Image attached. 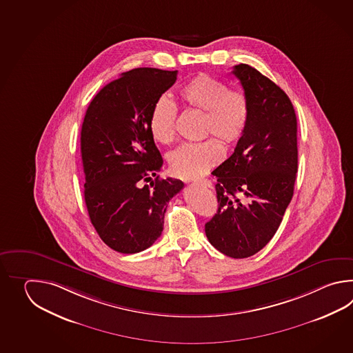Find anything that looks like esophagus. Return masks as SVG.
Returning <instances> with one entry per match:
<instances>
[{"label":"esophagus","mask_w":353,"mask_h":353,"mask_svg":"<svg viewBox=\"0 0 353 353\" xmlns=\"http://www.w3.org/2000/svg\"><path fill=\"white\" fill-rule=\"evenodd\" d=\"M194 184H196V185H201V187L204 188L212 187V183H210V180L208 179L194 180Z\"/></svg>","instance_id":"obj_1"}]
</instances>
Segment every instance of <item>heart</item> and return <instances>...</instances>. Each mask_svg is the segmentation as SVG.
<instances>
[{"instance_id":"heart-1","label":"heart","mask_w":353,"mask_h":353,"mask_svg":"<svg viewBox=\"0 0 353 353\" xmlns=\"http://www.w3.org/2000/svg\"><path fill=\"white\" fill-rule=\"evenodd\" d=\"M180 101L189 110L203 112L202 135H212L223 146H232L248 128L250 103L241 90H228L225 82L208 74L192 78L180 90ZM176 107L160 97L151 108L149 128L154 140L169 145L176 135ZM222 158V148L213 139L185 143L169 155V165L179 178H196L207 173Z\"/></svg>"}]
</instances>
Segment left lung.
<instances>
[{
	"label": "left lung",
	"instance_id": "1",
	"mask_svg": "<svg viewBox=\"0 0 353 353\" xmlns=\"http://www.w3.org/2000/svg\"><path fill=\"white\" fill-rule=\"evenodd\" d=\"M250 103L248 128L232 155L212 174L218 210L205 236L223 255L245 259L278 231L298 172L296 114L285 92L248 64L234 65Z\"/></svg>",
	"mask_w": 353,
	"mask_h": 353
}]
</instances>
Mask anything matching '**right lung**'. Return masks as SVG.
Wrapping results in <instances>:
<instances>
[{
  "instance_id": "add662e5",
  "label": "right lung",
  "mask_w": 353,
  "mask_h": 353,
  "mask_svg": "<svg viewBox=\"0 0 353 353\" xmlns=\"http://www.w3.org/2000/svg\"><path fill=\"white\" fill-rule=\"evenodd\" d=\"M176 74L157 68L126 72L98 92L83 120L84 201L101 240L121 254L158 240L168 203L184 187L181 180L159 179L163 158L149 128L152 105Z\"/></svg>"
}]
</instances>
